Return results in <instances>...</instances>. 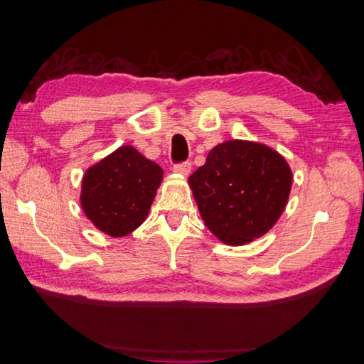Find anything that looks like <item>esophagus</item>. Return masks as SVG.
<instances>
[{"label": "esophagus", "instance_id": "obj_1", "mask_svg": "<svg viewBox=\"0 0 364 364\" xmlns=\"http://www.w3.org/2000/svg\"><path fill=\"white\" fill-rule=\"evenodd\" d=\"M173 172L178 175L188 176L191 173V164L189 162H183V164H176L173 166Z\"/></svg>", "mask_w": 364, "mask_h": 364}]
</instances>
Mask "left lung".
Wrapping results in <instances>:
<instances>
[{
  "mask_svg": "<svg viewBox=\"0 0 364 364\" xmlns=\"http://www.w3.org/2000/svg\"><path fill=\"white\" fill-rule=\"evenodd\" d=\"M291 170L276 149L257 141L227 140L189 176L205 225L223 243L247 245L281 218L291 189Z\"/></svg>",
  "mask_w": 364,
  "mask_h": 364,
  "instance_id": "left-lung-1",
  "label": "left lung"
}]
</instances>
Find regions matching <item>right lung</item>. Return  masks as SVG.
<instances>
[{"label":"right lung","mask_w":364,"mask_h":364,"mask_svg":"<svg viewBox=\"0 0 364 364\" xmlns=\"http://www.w3.org/2000/svg\"><path fill=\"white\" fill-rule=\"evenodd\" d=\"M162 175L158 164L134 146H119L85 172L80 192L85 216L109 237H126L144 224Z\"/></svg>","instance_id":"obj_1"}]
</instances>
